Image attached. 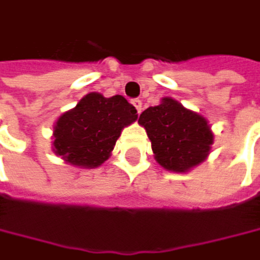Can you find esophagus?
<instances>
[{
	"label": "esophagus",
	"instance_id": "1",
	"mask_svg": "<svg viewBox=\"0 0 260 260\" xmlns=\"http://www.w3.org/2000/svg\"><path fill=\"white\" fill-rule=\"evenodd\" d=\"M132 105L135 107L137 113L140 114V113H141V101H140V99H134V101H132Z\"/></svg>",
	"mask_w": 260,
	"mask_h": 260
}]
</instances>
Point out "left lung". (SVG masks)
Listing matches in <instances>:
<instances>
[{"label": "left lung", "mask_w": 260, "mask_h": 260, "mask_svg": "<svg viewBox=\"0 0 260 260\" xmlns=\"http://www.w3.org/2000/svg\"><path fill=\"white\" fill-rule=\"evenodd\" d=\"M138 123L147 132L155 161L169 172L186 173L197 167L214 144L208 119L173 98H162L159 105L144 110Z\"/></svg>", "instance_id": "left-lung-1"}]
</instances>
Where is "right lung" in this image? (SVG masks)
<instances>
[{"instance_id":"add662e5","label":"right lung","mask_w":260,"mask_h":260,"mask_svg":"<svg viewBox=\"0 0 260 260\" xmlns=\"http://www.w3.org/2000/svg\"><path fill=\"white\" fill-rule=\"evenodd\" d=\"M137 117V110L123 96L105 98L91 91L57 119L52 152L71 166L96 169L111 156L123 128Z\"/></svg>"}]
</instances>
